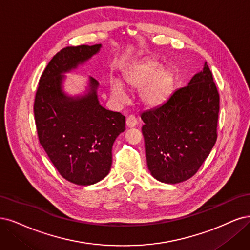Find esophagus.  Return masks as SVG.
Listing matches in <instances>:
<instances>
[{
	"label": "esophagus",
	"instance_id": "esophagus-1",
	"mask_svg": "<svg viewBox=\"0 0 250 250\" xmlns=\"http://www.w3.org/2000/svg\"><path fill=\"white\" fill-rule=\"evenodd\" d=\"M125 124H126L127 127H134V126L137 125V119H136L135 116L130 115V116H127Z\"/></svg>",
	"mask_w": 250,
	"mask_h": 250
}]
</instances>
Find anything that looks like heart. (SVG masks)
<instances>
[{
    "mask_svg": "<svg viewBox=\"0 0 250 250\" xmlns=\"http://www.w3.org/2000/svg\"><path fill=\"white\" fill-rule=\"evenodd\" d=\"M175 74L169 67L154 60H146L128 68L123 83L131 89H138L141 104L147 108H158L172 95L175 86ZM111 96L118 103H125L127 96L122 82L114 79L110 82Z\"/></svg>",
    "mask_w": 250,
    "mask_h": 250,
    "instance_id": "b5f03b06",
    "label": "heart"
}]
</instances>
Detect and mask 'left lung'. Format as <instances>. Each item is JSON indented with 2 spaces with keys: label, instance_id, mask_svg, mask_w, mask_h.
Segmentation results:
<instances>
[{
  "label": "left lung",
  "instance_id": "left-lung-1",
  "mask_svg": "<svg viewBox=\"0 0 250 250\" xmlns=\"http://www.w3.org/2000/svg\"><path fill=\"white\" fill-rule=\"evenodd\" d=\"M219 94L207 62L162 106L143 112L142 134L150 174L165 184L194 175L217 139Z\"/></svg>",
  "mask_w": 250,
  "mask_h": 250
}]
</instances>
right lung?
<instances>
[{
    "mask_svg": "<svg viewBox=\"0 0 250 250\" xmlns=\"http://www.w3.org/2000/svg\"><path fill=\"white\" fill-rule=\"evenodd\" d=\"M102 44L67 46L56 54L39 80L34 115L39 142L64 179L89 186L106 178L112 146L125 117L100 104L99 82L89 77L83 93L64 90L65 74L99 54Z\"/></svg>",
    "mask_w": 250,
    "mask_h": 250,
    "instance_id": "right-lung-1",
    "label": "right lung"
}]
</instances>
